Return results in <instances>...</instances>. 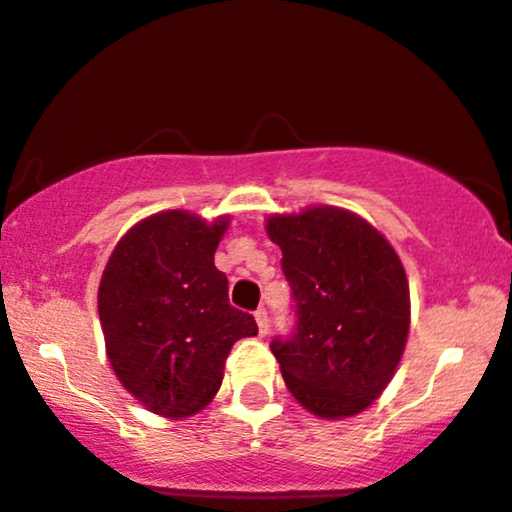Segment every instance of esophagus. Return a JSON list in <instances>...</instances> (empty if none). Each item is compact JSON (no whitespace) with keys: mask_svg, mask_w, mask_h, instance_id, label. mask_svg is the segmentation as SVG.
<instances>
[{"mask_svg":"<svg viewBox=\"0 0 512 512\" xmlns=\"http://www.w3.org/2000/svg\"><path fill=\"white\" fill-rule=\"evenodd\" d=\"M255 320H257V330H260V337H264V334H267V330H269L267 310H264V308L255 310Z\"/></svg>","mask_w":512,"mask_h":512,"instance_id":"1","label":"esophagus"}]
</instances>
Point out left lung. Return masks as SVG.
<instances>
[{
    "mask_svg": "<svg viewBox=\"0 0 512 512\" xmlns=\"http://www.w3.org/2000/svg\"><path fill=\"white\" fill-rule=\"evenodd\" d=\"M296 330L272 354L289 392L320 419H346L380 397L409 337V284L395 248L339 207L274 214Z\"/></svg>",
    "mask_w": 512,
    "mask_h": 512,
    "instance_id": "1",
    "label": "left lung"
}]
</instances>
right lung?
<instances>
[{
	"label": "right lung",
	"mask_w": 512,
	"mask_h": 512,
	"mask_svg": "<svg viewBox=\"0 0 512 512\" xmlns=\"http://www.w3.org/2000/svg\"><path fill=\"white\" fill-rule=\"evenodd\" d=\"M228 216L182 209L132 226L98 286L105 351L122 387L146 409L185 419L219 392L231 346L255 337V317L228 303L214 252Z\"/></svg>",
	"instance_id": "right-lung-1"
}]
</instances>
